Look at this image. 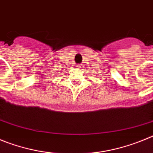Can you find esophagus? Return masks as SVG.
<instances>
[{
    "label": "esophagus",
    "mask_w": 153,
    "mask_h": 153,
    "mask_svg": "<svg viewBox=\"0 0 153 153\" xmlns=\"http://www.w3.org/2000/svg\"><path fill=\"white\" fill-rule=\"evenodd\" d=\"M78 67H79V66H78Z\"/></svg>",
    "instance_id": "esophagus-1"
}]
</instances>
